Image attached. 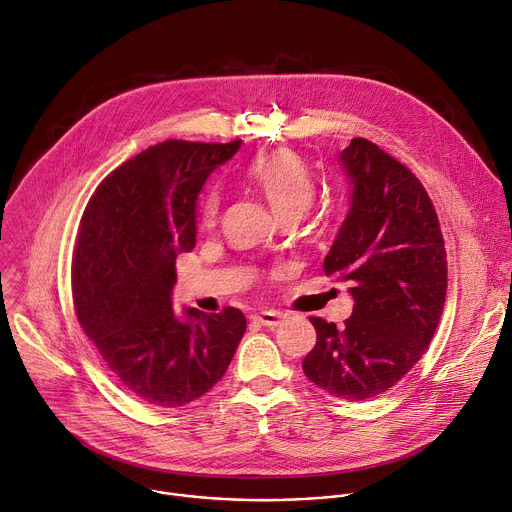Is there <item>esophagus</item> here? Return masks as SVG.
Masks as SVG:
<instances>
[{"instance_id": "esophagus-1", "label": "esophagus", "mask_w": 512, "mask_h": 512, "mask_svg": "<svg viewBox=\"0 0 512 512\" xmlns=\"http://www.w3.org/2000/svg\"><path fill=\"white\" fill-rule=\"evenodd\" d=\"M255 322H259L261 327H267V329H275L277 324L282 322V314L280 312H273V310H265L261 314H253L251 316Z\"/></svg>"}]
</instances>
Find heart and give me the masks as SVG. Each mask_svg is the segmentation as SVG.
Returning <instances> with one entry per match:
<instances>
[{
	"label": "heart",
	"mask_w": 512,
	"mask_h": 512,
	"mask_svg": "<svg viewBox=\"0 0 512 512\" xmlns=\"http://www.w3.org/2000/svg\"><path fill=\"white\" fill-rule=\"evenodd\" d=\"M247 179L269 202L282 220H298L314 202L316 183L306 163L292 151H275L255 159L247 167ZM220 192L210 190L200 206L206 226H214L220 216Z\"/></svg>",
	"instance_id": "obj_1"
}]
</instances>
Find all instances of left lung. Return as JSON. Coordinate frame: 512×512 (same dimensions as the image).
<instances>
[{"instance_id":"obj_1","label":"left lung","mask_w":512,"mask_h":512,"mask_svg":"<svg viewBox=\"0 0 512 512\" xmlns=\"http://www.w3.org/2000/svg\"><path fill=\"white\" fill-rule=\"evenodd\" d=\"M351 208L324 257L349 282L353 314L341 329L312 316L316 345L306 378L345 400L396 386L427 351L443 314L447 255L433 202L416 175L367 138L339 155Z\"/></svg>"}]
</instances>
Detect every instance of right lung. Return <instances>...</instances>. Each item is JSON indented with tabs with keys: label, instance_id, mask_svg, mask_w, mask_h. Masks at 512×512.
<instances>
[{
	"label": "right lung",
	"instance_id": "1",
	"mask_svg": "<svg viewBox=\"0 0 512 512\" xmlns=\"http://www.w3.org/2000/svg\"><path fill=\"white\" fill-rule=\"evenodd\" d=\"M241 149L165 141L114 169L91 196L73 257V300L110 376L153 406L177 408L222 376L245 331L224 308L175 314V259L196 247V200L208 175Z\"/></svg>",
	"mask_w": 512,
	"mask_h": 512
}]
</instances>
